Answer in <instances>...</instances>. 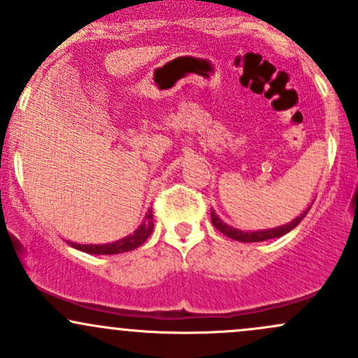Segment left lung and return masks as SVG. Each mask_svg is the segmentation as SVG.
<instances>
[{
  "mask_svg": "<svg viewBox=\"0 0 358 358\" xmlns=\"http://www.w3.org/2000/svg\"><path fill=\"white\" fill-rule=\"evenodd\" d=\"M307 208L303 213L299 215L297 218H294L292 222H288L285 225H280V227H275V229H264V230H255V232H245V230H239V229H234V227H230L229 224H225L224 220H220V217H218L217 213H215L213 210H211V224L217 230H220L222 234L227 237H230V239L234 241H239V242H261V241H268V239H276V237H282L285 236V234L290 232L292 229H295L299 224L302 222V218L306 217Z\"/></svg>",
  "mask_w": 358,
  "mask_h": 358,
  "instance_id": "1",
  "label": "left lung"
}]
</instances>
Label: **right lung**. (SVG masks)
<instances>
[{"instance_id": "right-lung-1", "label": "right lung", "mask_w": 358, "mask_h": 358, "mask_svg": "<svg viewBox=\"0 0 358 358\" xmlns=\"http://www.w3.org/2000/svg\"><path fill=\"white\" fill-rule=\"evenodd\" d=\"M152 230L153 213L152 210H148L140 227H138L133 234H129V236L122 237V239H119L116 242H107V244H75V242H68V244H70L71 248L78 249V251L87 252V255H119V252H128L140 248V245L148 239Z\"/></svg>"}]
</instances>
